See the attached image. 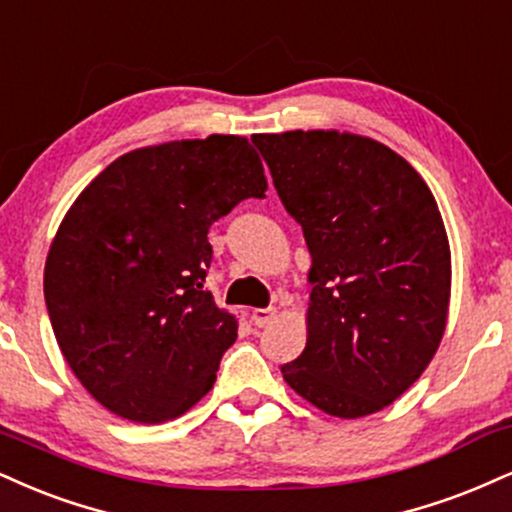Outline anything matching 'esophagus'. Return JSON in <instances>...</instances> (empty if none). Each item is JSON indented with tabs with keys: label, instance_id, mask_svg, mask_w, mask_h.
I'll return each instance as SVG.
<instances>
[{
	"label": "esophagus",
	"instance_id": "34e87169",
	"mask_svg": "<svg viewBox=\"0 0 512 512\" xmlns=\"http://www.w3.org/2000/svg\"><path fill=\"white\" fill-rule=\"evenodd\" d=\"M276 317V307H260V310H252V324L255 326H267L272 324V319Z\"/></svg>",
	"mask_w": 512,
	"mask_h": 512
}]
</instances>
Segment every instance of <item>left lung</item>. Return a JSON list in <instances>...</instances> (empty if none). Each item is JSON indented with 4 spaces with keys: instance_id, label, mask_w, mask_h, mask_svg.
I'll return each instance as SVG.
<instances>
[{
    "instance_id": "left-lung-1",
    "label": "left lung",
    "mask_w": 512,
    "mask_h": 512,
    "mask_svg": "<svg viewBox=\"0 0 512 512\" xmlns=\"http://www.w3.org/2000/svg\"><path fill=\"white\" fill-rule=\"evenodd\" d=\"M252 143L312 257L307 343L283 381L343 420L384 410L422 377L448 322L451 245L432 190L367 135L315 128Z\"/></svg>"
}]
</instances>
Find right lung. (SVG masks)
<instances>
[{
	"mask_svg": "<svg viewBox=\"0 0 512 512\" xmlns=\"http://www.w3.org/2000/svg\"><path fill=\"white\" fill-rule=\"evenodd\" d=\"M264 190L248 138L212 133L126 152L76 197L49 245L45 300L61 353L102 408L162 424L212 389L238 326L205 291L207 231Z\"/></svg>",
	"mask_w": 512,
	"mask_h": 512,
	"instance_id": "1",
	"label": "right lung"
}]
</instances>
